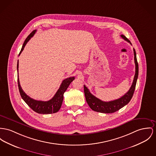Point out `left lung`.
I'll use <instances>...</instances> for the list:
<instances>
[{
    "label": "left lung",
    "mask_w": 156,
    "mask_h": 156,
    "mask_svg": "<svg viewBox=\"0 0 156 156\" xmlns=\"http://www.w3.org/2000/svg\"><path fill=\"white\" fill-rule=\"evenodd\" d=\"M121 37L127 42H129L131 44L130 41L124 35H121ZM132 45V44H131ZM134 62L135 64V73L134 78L133 80V84L129 89V90L122 96L121 98L116 99L114 101H109V102H104L101 99L97 98L94 95L89 92V90L84 85V92L86 98V100L90 108L96 112L105 113V114H111L114 113L121 108L124 107L126 105L128 104L133 98V94L135 90V86L136 83V80L138 76V64L136 60V52L135 49L134 48Z\"/></svg>",
    "instance_id": "obj_1"
}]
</instances>
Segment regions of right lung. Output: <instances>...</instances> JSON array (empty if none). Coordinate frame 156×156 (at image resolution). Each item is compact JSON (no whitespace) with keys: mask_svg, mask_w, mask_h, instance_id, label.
Returning a JSON list of instances; mask_svg holds the SVG:
<instances>
[{"mask_svg":"<svg viewBox=\"0 0 156 156\" xmlns=\"http://www.w3.org/2000/svg\"><path fill=\"white\" fill-rule=\"evenodd\" d=\"M37 30H34L26 38L25 41L23 44L22 47L21 48V51L19 54V55L21 54L22 51L23 50L25 46L26 45L27 43L29 41L31 38L34 36ZM18 66L19 62L18 61L17 63V72H18V84L20 93L21 94L22 99L32 109L38 114H50L57 112L62 105V101H63V94L66 92L67 89L68 88L70 84L72 82V81L74 80V77H70L64 79L61 84L60 88L58 89L57 92L51 99L48 101H37L34 99H32L30 96H28L27 94H25L23 90H22V87L20 83L19 77H18Z\"/></svg>","mask_w":156,"mask_h":156,"instance_id":"1","label":"right lung"}]
</instances>
